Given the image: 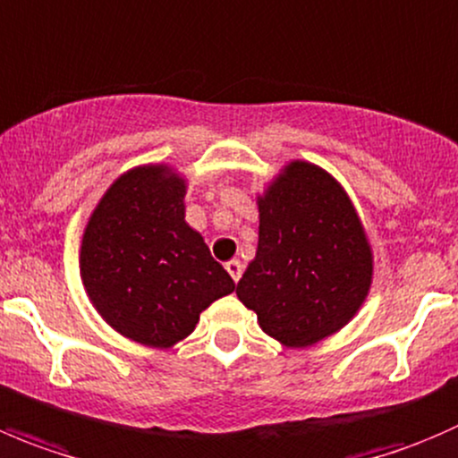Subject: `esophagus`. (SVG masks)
Returning <instances> with one entry per match:
<instances>
[{
	"instance_id": "esophagus-1",
	"label": "esophagus",
	"mask_w": 458,
	"mask_h": 458,
	"mask_svg": "<svg viewBox=\"0 0 458 458\" xmlns=\"http://www.w3.org/2000/svg\"><path fill=\"white\" fill-rule=\"evenodd\" d=\"M225 270H228L230 277H233L234 282H239V279H242V273H243V264L239 259H230L228 264H225Z\"/></svg>"
}]
</instances>
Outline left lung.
I'll return each instance as SVG.
<instances>
[{"instance_id": "1", "label": "left lung", "mask_w": 458, "mask_h": 458, "mask_svg": "<svg viewBox=\"0 0 458 458\" xmlns=\"http://www.w3.org/2000/svg\"><path fill=\"white\" fill-rule=\"evenodd\" d=\"M259 239L237 297L266 335L313 347L347 327L369 295L374 250L340 181L315 163L288 161L257 194Z\"/></svg>"}]
</instances>
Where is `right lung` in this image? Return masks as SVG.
<instances>
[{"instance_id":"obj_1","label":"right lung","mask_w":458,"mask_h":458,"mask_svg":"<svg viewBox=\"0 0 458 458\" xmlns=\"http://www.w3.org/2000/svg\"><path fill=\"white\" fill-rule=\"evenodd\" d=\"M188 179L167 163L123 172L89 215L80 277L102 319L127 340L170 349L203 310L234 291L201 233L185 221Z\"/></svg>"}]
</instances>
